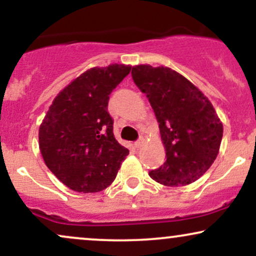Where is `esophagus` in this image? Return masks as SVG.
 <instances>
[{"instance_id":"esophagus-1","label":"esophagus","mask_w":256,"mask_h":256,"mask_svg":"<svg viewBox=\"0 0 256 256\" xmlns=\"http://www.w3.org/2000/svg\"><path fill=\"white\" fill-rule=\"evenodd\" d=\"M142 143H143V138L140 137V140H136V142H134V148H140V146H142Z\"/></svg>"}]
</instances>
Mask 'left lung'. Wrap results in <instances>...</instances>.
Wrapping results in <instances>:
<instances>
[{"instance_id":"left-lung-1","label":"left lung","mask_w":256,"mask_h":256,"mask_svg":"<svg viewBox=\"0 0 256 256\" xmlns=\"http://www.w3.org/2000/svg\"><path fill=\"white\" fill-rule=\"evenodd\" d=\"M131 74L150 102L166 149L165 164L149 176L167 186L192 183L212 166L222 143V124L212 104L168 67L140 64Z\"/></svg>"}]
</instances>
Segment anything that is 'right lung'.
<instances>
[{
    "mask_svg": "<svg viewBox=\"0 0 256 256\" xmlns=\"http://www.w3.org/2000/svg\"><path fill=\"white\" fill-rule=\"evenodd\" d=\"M130 71L116 64L88 70L55 98L40 126L44 162L74 192L106 189L128 156V149L114 137L108 101Z\"/></svg>",
    "mask_w": 256,
    "mask_h": 256,
    "instance_id": "add662e5",
    "label": "right lung"
}]
</instances>
